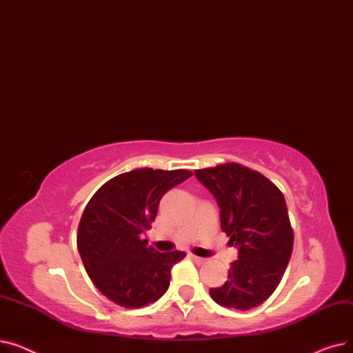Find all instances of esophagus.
I'll return each mask as SVG.
<instances>
[{
    "label": "esophagus",
    "instance_id": "34e87169",
    "mask_svg": "<svg viewBox=\"0 0 353 353\" xmlns=\"http://www.w3.org/2000/svg\"><path fill=\"white\" fill-rule=\"evenodd\" d=\"M189 257H190V259H193V261H194L196 263H205V259H203V257H199V256H196V254H193V253H190V254H189Z\"/></svg>",
    "mask_w": 353,
    "mask_h": 353
}]
</instances>
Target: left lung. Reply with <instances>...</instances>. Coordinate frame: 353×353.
Returning <instances> with one entry per match:
<instances>
[{"instance_id":"obj_1","label":"left lung","mask_w":353,"mask_h":353,"mask_svg":"<svg viewBox=\"0 0 353 353\" xmlns=\"http://www.w3.org/2000/svg\"><path fill=\"white\" fill-rule=\"evenodd\" d=\"M214 196L220 225L239 250L223 286L212 288L220 306L248 310L281 283L293 249V230L282 192L263 174L237 163L194 170Z\"/></svg>"}]
</instances>
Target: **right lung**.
<instances>
[{
  "label": "right lung",
  "instance_id": "right-lung-1",
  "mask_svg": "<svg viewBox=\"0 0 353 353\" xmlns=\"http://www.w3.org/2000/svg\"><path fill=\"white\" fill-rule=\"evenodd\" d=\"M190 176L189 170H132L104 183L87 203L77 248L91 282L111 302L137 309L169 289L172 268L186 253H160L141 234L152 228L164 193Z\"/></svg>",
  "mask_w": 353,
  "mask_h": 353
}]
</instances>
